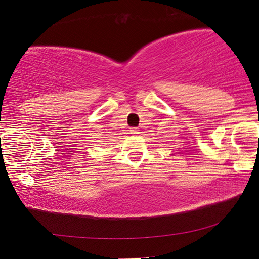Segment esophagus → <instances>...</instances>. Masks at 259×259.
Returning a JSON list of instances; mask_svg holds the SVG:
<instances>
[{"label": "esophagus", "instance_id": "34e87169", "mask_svg": "<svg viewBox=\"0 0 259 259\" xmlns=\"http://www.w3.org/2000/svg\"><path fill=\"white\" fill-rule=\"evenodd\" d=\"M130 134H133V135H137V134H139V130H138V128H130Z\"/></svg>", "mask_w": 259, "mask_h": 259}]
</instances>
